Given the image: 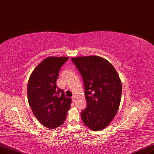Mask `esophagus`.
Wrapping results in <instances>:
<instances>
[{
	"mask_svg": "<svg viewBox=\"0 0 154 154\" xmlns=\"http://www.w3.org/2000/svg\"><path fill=\"white\" fill-rule=\"evenodd\" d=\"M75 98H76V97H75V96H72V97L71 98V99H72V100L74 101L75 100Z\"/></svg>",
	"mask_w": 154,
	"mask_h": 154,
	"instance_id": "esophagus-1",
	"label": "esophagus"
}]
</instances>
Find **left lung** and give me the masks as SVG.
I'll use <instances>...</instances> for the list:
<instances>
[{
  "label": "left lung",
  "mask_w": 154,
  "mask_h": 154,
  "mask_svg": "<svg viewBox=\"0 0 154 154\" xmlns=\"http://www.w3.org/2000/svg\"><path fill=\"white\" fill-rule=\"evenodd\" d=\"M84 82L86 108L81 112L85 125L94 131L105 128L118 111L122 86L116 71L107 60L97 56L74 57Z\"/></svg>",
  "instance_id": "left-lung-1"
}]
</instances>
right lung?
<instances>
[{
	"label": "right lung",
	"mask_w": 154,
	"mask_h": 154,
	"mask_svg": "<svg viewBox=\"0 0 154 154\" xmlns=\"http://www.w3.org/2000/svg\"><path fill=\"white\" fill-rule=\"evenodd\" d=\"M68 57H48L36 67L27 84L28 102L36 119L46 128L63 125L71 100L59 89L56 81L62 66Z\"/></svg>",
	"instance_id": "obj_1"
}]
</instances>
